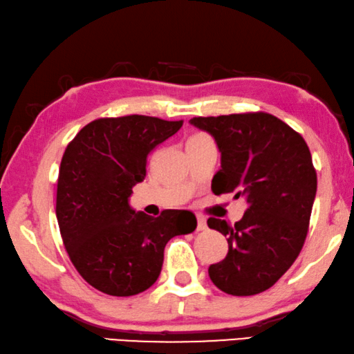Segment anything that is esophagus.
<instances>
[{"instance_id": "34e87169", "label": "esophagus", "mask_w": 354, "mask_h": 354, "mask_svg": "<svg viewBox=\"0 0 354 354\" xmlns=\"http://www.w3.org/2000/svg\"><path fill=\"white\" fill-rule=\"evenodd\" d=\"M197 230H207V219L203 216H197Z\"/></svg>"}]
</instances>
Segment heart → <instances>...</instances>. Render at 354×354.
Segmentation results:
<instances>
[{
    "mask_svg": "<svg viewBox=\"0 0 354 354\" xmlns=\"http://www.w3.org/2000/svg\"><path fill=\"white\" fill-rule=\"evenodd\" d=\"M200 136H205V133H195V135H192L191 138H189V140H192V138H200Z\"/></svg>",
    "mask_w": 354,
    "mask_h": 354,
    "instance_id": "obj_1",
    "label": "heart"
}]
</instances>
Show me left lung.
<instances>
[{"label": "left lung", "instance_id": "left-lung-1", "mask_svg": "<svg viewBox=\"0 0 354 354\" xmlns=\"http://www.w3.org/2000/svg\"><path fill=\"white\" fill-rule=\"evenodd\" d=\"M191 124L214 136L221 168L216 195H245L239 223L209 218L208 227L227 236L224 261L209 266L211 281L232 295L267 291L281 278L308 234L316 195V170L302 135L268 113L194 118Z\"/></svg>", "mask_w": 354, "mask_h": 354}]
</instances>
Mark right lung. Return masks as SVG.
Wrapping results in <instances>:
<instances>
[{
  "mask_svg": "<svg viewBox=\"0 0 354 354\" xmlns=\"http://www.w3.org/2000/svg\"><path fill=\"white\" fill-rule=\"evenodd\" d=\"M183 120L122 115L92 120L70 141L57 181V221L68 256L98 291L129 297L157 281L163 250L197 227L187 209L159 218L130 208L131 187L146 178L149 152L175 135Z\"/></svg>",
  "mask_w": 354,
  "mask_h": 354,
  "instance_id": "right-lung-1",
  "label": "right lung"
}]
</instances>
